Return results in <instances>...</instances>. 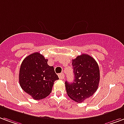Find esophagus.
Wrapping results in <instances>:
<instances>
[{
    "label": "esophagus",
    "mask_w": 124,
    "mask_h": 124,
    "mask_svg": "<svg viewBox=\"0 0 124 124\" xmlns=\"http://www.w3.org/2000/svg\"><path fill=\"white\" fill-rule=\"evenodd\" d=\"M59 78H60V79H63L64 77H65V75H64V74L63 73H60V74H59Z\"/></svg>",
    "instance_id": "obj_1"
}]
</instances>
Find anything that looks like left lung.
<instances>
[{"mask_svg":"<svg viewBox=\"0 0 124 124\" xmlns=\"http://www.w3.org/2000/svg\"><path fill=\"white\" fill-rule=\"evenodd\" d=\"M75 78L73 83L66 81V91L69 97L81 103L93 96L100 81V69L97 62L91 56L82 54L72 60Z\"/></svg>","mask_w":124,"mask_h":124,"instance_id":"obj_1","label":"left lung"}]
</instances>
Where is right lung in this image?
Segmentation results:
<instances>
[{"label": "right lung", "mask_w": 124, "mask_h": 124, "mask_svg": "<svg viewBox=\"0 0 124 124\" xmlns=\"http://www.w3.org/2000/svg\"><path fill=\"white\" fill-rule=\"evenodd\" d=\"M38 52L26 57L20 66L19 83L21 88L35 100H41L49 95L54 82L58 80L53 66Z\"/></svg>", "instance_id": "1"}]
</instances>
